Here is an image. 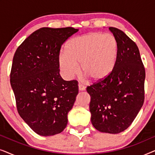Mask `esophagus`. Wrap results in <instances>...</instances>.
<instances>
[{
    "label": "esophagus",
    "mask_w": 155,
    "mask_h": 155,
    "mask_svg": "<svg viewBox=\"0 0 155 155\" xmlns=\"http://www.w3.org/2000/svg\"><path fill=\"white\" fill-rule=\"evenodd\" d=\"M85 86L83 85V84H78V89H79L80 91H84L85 90Z\"/></svg>",
    "instance_id": "34e87169"
}]
</instances>
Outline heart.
I'll return each mask as SVG.
<instances>
[{
  "label": "heart",
  "mask_w": 155,
  "mask_h": 155,
  "mask_svg": "<svg viewBox=\"0 0 155 155\" xmlns=\"http://www.w3.org/2000/svg\"><path fill=\"white\" fill-rule=\"evenodd\" d=\"M65 52L58 57L63 77L70 79L81 73L92 82L107 79L116 67L119 52L116 38L111 34L91 32L74 37L67 42Z\"/></svg>",
  "instance_id": "heart-1"
}]
</instances>
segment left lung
I'll return each instance as SVG.
<instances>
[{"label": "left lung", "mask_w": 155, "mask_h": 155, "mask_svg": "<svg viewBox=\"0 0 155 155\" xmlns=\"http://www.w3.org/2000/svg\"><path fill=\"white\" fill-rule=\"evenodd\" d=\"M109 30L119 46L115 69L107 79L87 86V92L93 126L117 134L130 126L143 107L145 70L136 44L116 27Z\"/></svg>", "instance_id": "1"}]
</instances>
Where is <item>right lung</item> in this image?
Here are the masks:
<instances>
[{"label": "right lung", "instance_id": "right-lung-1", "mask_svg": "<svg viewBox=\"0 0 155 155\" xmlns=\"http://www.w3.org/2000/svg\"><path fill=\"white\" fill-rule=\"evenodd\" d=\"M73 27H42L17 48L10 84L21 118L38 135L58 134L68 124L78 94V81L61 77L58 57L63 44L77 32Z\"/></svg>", "mask_w": 155, "mask_h": 155}]
</instances>
